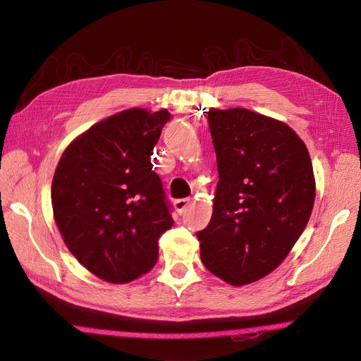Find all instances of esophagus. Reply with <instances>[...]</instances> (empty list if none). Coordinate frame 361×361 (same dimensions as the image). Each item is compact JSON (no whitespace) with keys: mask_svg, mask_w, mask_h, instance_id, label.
<instances>
[{"mask_svg":"<svg viewBox=\"0 0 361 361\" xmlns=\"http://www.w3.org/2000/svg\"><path fill=\"white\" fill-rule=\"evenodd\" d=\"M191 199H179V200H174V209H176L179 214H182L187 207L190 206Z\"/></svg>","mask_w":361,"mask_h":361,"instance_id":"esophagus-1","label":"esophagus"}]
</instances>
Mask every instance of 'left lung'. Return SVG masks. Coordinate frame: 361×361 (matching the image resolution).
Returning a JSON list of instances; mask_svg holds the SVG:
<instances>
[{
	"label": "left lung",
	"mask_w": 361,
	"mask_h": 361,
	"mask_svg": "<svg viewBox=\"0 0 361 361\" xmlns=\"http://www.w3.org/2000/svg\"><path fill=\"white\" fill-rule=\"evenodd\" d=\"M220 180L203 265L232 286L274 271L312 215L316 183L304 141L285 122L245 108L207 113Z\"/></svg>",
	"instance_id": "left-lung-1"
}]
</instances>
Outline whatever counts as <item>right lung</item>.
I'll return each mask as SVG.
<instances>
[{
    "mask_svg": "<svg viewBox=\"0 0 361 361\" xmlns=\"http://www.w3.org/2000/svg\"><path fill=\"white\" fill-rule=\"evenodd\" d=\"M167 110L130 108L89 128L63 152L54 173V220L73 257L92 274L123 285L158 260V239L173 226L152 170Z\"/></svg>",
    "mask_w": 361,
    "mask_h": 361,
    "instance_id": "1",
    "label": "right lung"
}]
</instances>
